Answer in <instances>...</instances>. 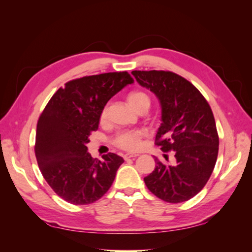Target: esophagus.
<instances>
[{
	"instance_id": "obj_1",
	"label": "esophagus",
	"mask_w": 252,
	"mask_h": 252,
	"mask_svg": "<svg viewBox=\"0 0 252 252\" xmlns=\"http://www.w3.org/2000/svg\"><path fill=\"white\" fill-rule=\"evenodd\" d=\"M123 157H124V158H125V159H129V158H132L139 157V155H136V154H125Z\"/></svg>"
}]
</instances>
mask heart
Masks as SVG:
<instances>
[{
	"label": "heart",
	"instance_id": "1",
	"mask_svg": "<svg viewBox=\"0 0 252 252\" xmlns=\"http://www.w3.org/2000/svg\"><path fill=\"white\" fill-rule=\"evenodd\" d=\"M128 102L130 104L131 107L135 110H138L142 107L149 108L150 106L149 96L145 93H143V91H139V90L132 91L131 94H129ZM108 109H109L108 104H106L102 108L100 112V117H98V120H100L101 123H105V122L107 121ZM145 135H146V133H145L144 130H141V129H134V130H122L114 135V138L112 139V143L114 146H117L121 149H124L127 151H134L140 148L141 142L145 138Z\"/></svg>",
	"mask_w": 252,
	"mask_h": 252
}]
</instances>
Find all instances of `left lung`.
Wrapping results in <instances>:
<instances>
[{
	"mask_svg": "<svg viewBox=\"0 0 252 252\" xmlns=\"http://www.w3.org/2000/svg\"><path fill=\"white\" fill-rule=\"evenodd\" d=\"M131 73L161 103L162 124L156 145L164 152L172 151L175 158L174 164H164L156 158V168L144 178L145 184L165 202L188 201L204 188L218 158L219 135L212 110L197 88L177 73Z\"/></svg>",
	"mask_w": 252,
	"mask_h": 252,
	"instance_id": "8db88e82",
	"label": "left lung"
}]
</instances>
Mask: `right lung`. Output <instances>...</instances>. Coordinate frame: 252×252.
<instances>
[{"label": "right lung", "mask_w": 252, "mask_h": 252, "mask_svg": "<svg viewBox=\"0 0 252 252\" xmlns=\"http://www.w3.org/2000/svg\"><path fill=\"white\" fill-rule=\"evenodd\" d=\"M133 79L127 71L71 80L51 96L37 121L34 152L48 185L73 205H87L108 191L123 158L109 152L103 161L87 150L91 132L110 98Z\"/></svg>", "instance_id": "obj_1"}]
</instances>
